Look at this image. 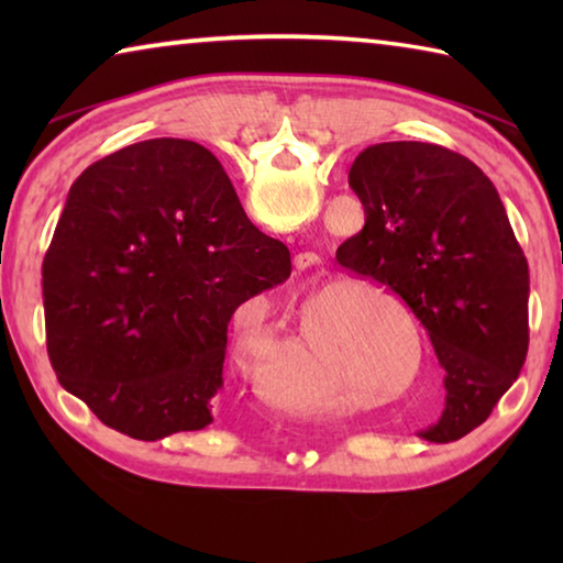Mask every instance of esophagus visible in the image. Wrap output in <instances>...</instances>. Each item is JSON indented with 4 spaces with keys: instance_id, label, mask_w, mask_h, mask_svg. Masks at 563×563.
Here are the masks:
<instances>
[{
    "instance_id": "esophagus-1",
    "label": "esophagus",
    "mask_w": 563,
    "mask_h": 563,
    "mask_svg": "<svg viewBox=\"0 0 563 563\" xmlns=\"http://www.w3.org/2000/svg\"><path fill=\"white\" fill-rule=\"evenodd\" d=\"M316 263H318L316 253H298V255H295V268H298V271L310 268V265H316Z\"/></svg>"
}]
</instances>
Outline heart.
<instances>
[{"mask_svg":"<svg viewBox=\"0 0 563 563\" xmlns=\"http://www.w3.org/2000/svg\"><path fill=\"white\" fill-rule=\"evenodd\" d=\"M322 373H325V360H322L318 350L316 332L300 325L295 330V335L283 340L280 345L271 352L268 360H265L258 367V373H255V379L265 387V395L295 402V399L300 397L302 379L316 387ZM308 402L328 405V399H322L318 393H310Z\"/></svg>","mask_w":563,"mask_h":563,"instance_id":"b5f03b06","label":"heart"}]
</instances>
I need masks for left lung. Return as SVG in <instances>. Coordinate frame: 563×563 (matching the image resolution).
Here are the masks:
<instances>
[{
  "mask_svg": "<svg viewBox=\"0 0 563 563\" xmlns=\"http://www.w3.org/2000/svg\"><path fill=\"white\" fill-rule=\"evenodd\" d=\"M347 180L365 225L338 263L389 285L422 322L444 409L417 434L460 440L492 415L529 350V265L501 198L470 158L422 141L365 148Z\"/></svg>",
  "mask_w": 563,
  "mask_h": 563,
  "instance_id": "8db88e82",
  "label": "left lung"
}]
</instances>
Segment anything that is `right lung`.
Masks as SVG:
<instances>
[{
  "mask_svg": "<svg viewBox=\"0 0 563 563\" xmlns=\"http://www.w3.org/2000/svg\"><path fill=\"white\" fill-rule=\"evenodd\" d=\"M290 275L211 151L151 139L76 178L42 265L56 377L103 424L156 442L213 422L235 308Z\"/></svg>",
  "mask_w": 563,
  "mask_h": 563,
  "instance_id": "right-lung-1",
  "label": "right lung"
}]
</instances>
